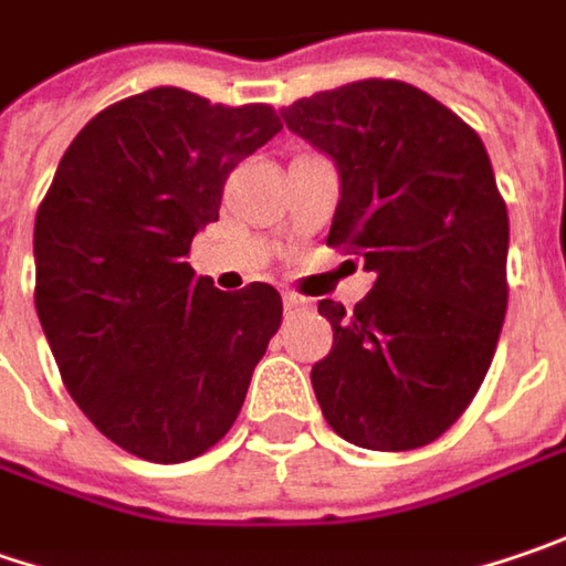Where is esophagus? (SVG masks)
Returning <instances> with one entry per match:
<instances>
[{
  "mask_svg": "<svg viewBox=\"0 0 566 566\" xmlns=\"http://www.w3.org/2000/svg\"><path fill=\"white\" fill-rule=\"evenodd\" d=\"M283 305H286V308H308L312 302H308V298L296 296V293H283Z\"/></svg>",
  "mask_w": 566,
  "mask_h": 566,
  "instance_id": "esophagus-1",
  "label": "esophagus"
}]
</instances>
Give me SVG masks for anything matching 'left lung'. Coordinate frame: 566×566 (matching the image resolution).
<instances>
[{
	"mask_svg": "<svg viewBox=\"0 0 566 566\" xmlns=\"http://www.w3.org/2000/svg\"><path fill=\"white\" fill-rule=\"evenodd\" d=\"M340 178L327 244L376 273L354 312L322 298L331 354L312 388L331 430L405 452L442 437L491 369L506 315L510 219L481 136L395 78H366L280 111Z\"/></svg>",
	"mask_w": 566,
	"mask_h": 566,
	"instance_id": "left-lung-1",
	"label": "left lung"
}]
</instances>
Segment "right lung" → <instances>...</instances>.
Returning a JSON list of instances; mask_svg holds the SVG:
<instances>
[{
    "instance_id": "add662e5",
    "label": "right lung",
    "mask_w": 566,
    "mask_h": 566,
    "mask_svg": "<svg viewBox=\"0 0 566 566\" xmlns=\"http://www.w3.org/2000/svg\"><path fill=\"white\" fill-rule=\"evenodd\" d=\"M283 129L268 104L153 88L92 117L34 219L38 318L72 401L111 442L178 465L239 417L280 293H222L187 251L229 171Z\"/></svg>"
}]
</instances>
